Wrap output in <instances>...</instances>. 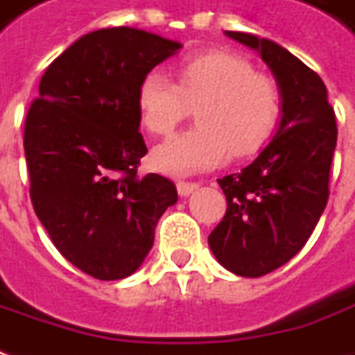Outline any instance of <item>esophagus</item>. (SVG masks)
I'll return each instance as SVG.
<instances>
[{"mask_svg":"<svg viewBox=\"0 0 355 355\" xmlns=\"http://www.w3.org/2000/svg\"><path fill=\"white\" fill-rule=\"evenodd\" d=\"M178 193L182 195V197H187V195H191L195 189H199V183H191V182H178Z\"/></svg>","mask_w":355,"mask_h":355,"instance_id":"esophagus-1","label":"esophagus"}]
</instances>
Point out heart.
Instances as JSON below:
<instances>
[{"label":"heart","mask_w":355,"mask_h":355,"mask_svg":"<svg viewBox=\"0 0 355 355\" xmlns=\"http://www.w3.org/2000/svg\"><path fill=\"white\" fill-rule=\"evenodd\" d=\"M178 83L152 70L139 83L137 109L152 135H170L197 107V127L162 142L152 152L156 170L191 175L225 164L232 152L246 158L272 139L279 123V83L256 73L254 64L225 50H207L180 60Z\"/></svg>","instance_id":"heart-1"}]
</instances>
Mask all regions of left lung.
<instances>
[{"mask_svg": "<svg viewBox=\"0 0 355 355\" xmlns=\"http://www.w3.org/2000/svg\"><path fill=\"white\" fill-rule=\"evenodd\" d=\"M256 50L283 95L279 127L242 172L218 180L227 213L209 246L228 272L260 277L282 268L305 246L328 201L336 119L320 76L277 42L225 31Z\"/></svg>", "mask_w": 355, "mask_h": 355, "instance_id": "left-lung-1", "label": "left lung"}]
</instances>
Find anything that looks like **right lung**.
I'll return each mask as SVG.
<instances>
[{
    "label": "right lung",
    "instance_id": "1",
    "mask_svg": "<svg viewBox=\"0 0 355 355\" xmlns=\"http://www.w3.org/2000/svg\"><path fill=\"white\" fill-rule=\"evenodd\" d=\"M180 49L142 28L87 33L46 68L28 109L23 144L35 213L62 256L95 279L137 272L178 201L168 178L137 175L148 152L137 89Z\"/></svg>",
    "mask_w": 355,
    "mask_h": 355
}]
</instances>
